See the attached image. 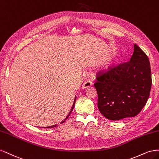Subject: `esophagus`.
<instances>
[{
    "label": "esophagus",
    "mask_w": 159,
    "mask_h": 159,
    "mask_svg": "<svg viewBox=\"0 0 159 159\" xmlns=\"http://www.w3.org/2000/svg\"><path fill=\"white\" fill-rule=\"evenodd\" d=\"M92 85H93V83H92V81L90 80H88L85 81L84 84H83V88L84 89H86V88H89V87L91 86Z\"/></svg>",
    "instance_id": "1"
}]
</instances>
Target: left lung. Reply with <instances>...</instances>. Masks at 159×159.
Segmentation results:
<instances>
[{"mask_svg": "<svg viewBox=\"0 0 159 159\" xmlns=\"http://www.w3.org/2000/svg\"><path fill=\"white\" fill-rule=\"evenodd\" d=\"M96 78L98 107L110 120L136 116L149 97L152 84L149 60L136 44L129 61L100 71Z\"/></svg>", "mask_w": 159, "mask_h": 159, "instance_id": "1", "label": "left lung"}]
</instances>
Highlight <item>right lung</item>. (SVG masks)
Segmentation results:
<instances>
[{
    "instance_id": "obj_1",
    "label": "right lung",
    "mask_w": 159,
    "mask_h": 159,
    "mask_svg": "<svg viewBox=\"0 0 159 159\" xmlns=\"http://www.w3.org/2000/svg\"><path fill=\"white\" fill-rule=\"evenodd\" d=\"M75 100H76V96H75ZM73 107H74V106H73V107H72V110L73 109ZM70 111L69 112V115L70 114ZM67 117H68V116H67ZM67 117H66V118H65V120H66V118H67ZM65 120L64 121H63V122H62V123H63V122H64V121H65ZM55 126H56V125H52V126H49V127L48 128H52V127H54Z\"/></svg>"
}]
</instances>
